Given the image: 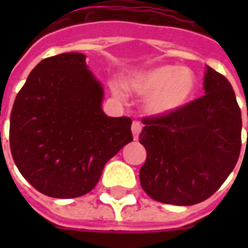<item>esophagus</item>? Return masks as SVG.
Returning a JSON list of instances; mask_svg holds the SVG:
<instances>
[{"instance_id": "34e87169", "label": "esophagus", "mask_w": 248, "mask_h": 248, "mask_svg": "<svg viewBox=\"0 0 248 248\" xmlns=\"http://www.w3.org/2000/svg\"><path fill=\"white\" fill-rule=\"evenodd\" d=\"M140 131H142V124H140L138 121H134V122H133V124H131V133H133L134 140H138Z\"/></svg>"}]
</instances>
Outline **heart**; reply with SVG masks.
Instances as JSON below:
<instances>
[{
  "mask_svg": "<svg viewBox=\"0 0 248 248\" xmlns=\"http://www.w3.org/2000/svg\"><path fill=\"white\" fill-rule=\"evenodd\" d=\"M130 90L149 95L146 110L154 117H166L187 105L197 89V77L188 67L159 65L130 78Z\"/></svg>",
  "mask_w": 248,
  "mask_h": 248,
  "instance_id": "1",
  "label": "heart"
}]
</instances>
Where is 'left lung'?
<instances>
[{
  "label": "left lung",
  "instance_id": "8db88e82",
  "mask_svg": "<svg viewBox=\"0 0 248 248\" xmlns=\"http://www.w3.org/2000/svg\"><path fill=\"white\" fill-rule=\"evenodd\" d=\"M204 95L166 117L145 118L140 186L154 201L191 206L206 201L234 170L242 117L231 83L206 66Z\"/></svg>",
  "mask_w": 248,
  "mask_h": 248
}]
</instances>
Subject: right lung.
Returning <instances> with one entry per match:
<instances>
[{
	"instance_id": "obj_1",
	"label": "right lung",
	"mask_w": 248,
	"mask_h": 248,
	"mask_svg": "<svg viewBox=\"0 0 248 248\" xmlns=\"http://www.w3.org/2000/svg\"><path fill=\"white\" fill-rule=\"evenodd\" d=\"M103 87L82 53L35 66L10 114V150L28 182L51 198L92 191L103 167L133 140L129 117H108Z\"/></svg>"
}]
</instances>
